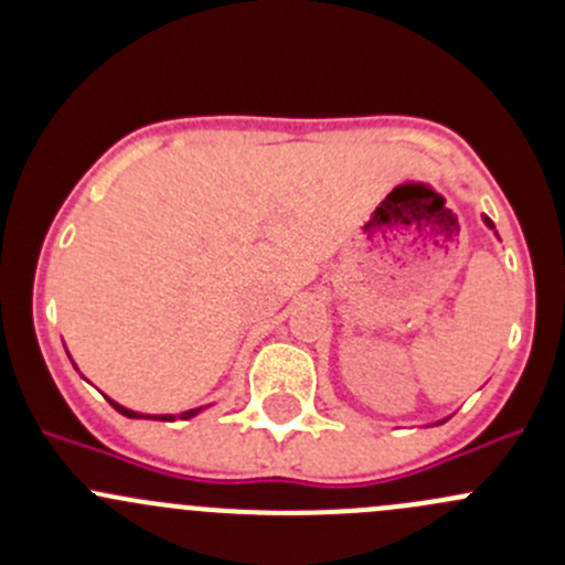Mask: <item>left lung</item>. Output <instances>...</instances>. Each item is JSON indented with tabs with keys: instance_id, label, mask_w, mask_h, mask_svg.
Wrapping results in <instances>:
<instances>
[{
	"instance_id": "obj_1",
	"label": "left lung",
	"mask_w": 565,
	"mask_h": 565,
	"mask_svg": "<svg viewBox=\"0 0 565 565\" xmlns=\"http://www.w3.org/2000/svg\"><path fill=\"white\" fill-rule=\"evenodd\" d=\"M483 224L489 226V230H494V224H492V218H487V215H483ZM494 235H498V232H494Z\"/></svg>"
}]
</instances>
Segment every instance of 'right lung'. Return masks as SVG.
<instances>
[{"label": "right lung", "mask_w": 565, "mask_h": 565, "mask_svg": "<svg viewBox=\"0 0 565 565\" xmlns=\"http://www.w3.org/2000/svg\"><path fill=\"white\" fill-rule=\"evenodd\" d=\"M106 398H108V396H106ZM108 404H111V407L117 409V413L128 415V418H152V420H174V418L188 420V418H193V415H199V413H202V409H204V407H193V409H185V413H180V415H145V413H136V409L122 407V404H117V402H114V398H108Z\"/></svg>", "instance_id": "right-lung-1"}]
</instances>
